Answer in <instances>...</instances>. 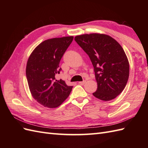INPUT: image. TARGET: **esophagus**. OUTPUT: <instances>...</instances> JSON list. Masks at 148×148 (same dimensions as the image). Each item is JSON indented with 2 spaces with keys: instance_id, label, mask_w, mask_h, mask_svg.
<instances>
[{
  "instance_id": "esophagus-1",
  "label": "esophagus",
  "mask_w": 148,
  "mask_h": 148,
  "mask_svg": "<svg viewBox=\"0 0 148 148\" xmlns=\"http://www.w3.org/2000/svg\"><path fill=\"white\" fill-rule=\"evenodd\" d=\"M85 83H86V81H80V82H79V83L80 84H84Z\"/></svg>"
}]
</instances>
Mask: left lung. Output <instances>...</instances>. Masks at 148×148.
Instances as JSON below:
<instances>
[{
  "instance_id": "left-lung-1",
  "label": "left lung",
  "mask_w": 148,
  "mask_h": 148,
  "mask_svg": "<svg viewBox=\"0 0 148 148\" xmlns=\"http://www.w3.org/2000/svg\"><path fill=\"white\" fill-rule=\"evenodd\" d=\"M74 39L89 56L94 67L97 89L93 96L103 101L115 99L129 77V62L123 49L106 34H83Z\"/></svg>"
}]
</instances>
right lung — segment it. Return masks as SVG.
<instances>
[{
	"mask_svg": "<svg viewBox=\"0 0 148 148\" xmlns=\"http://www.w3.org/2000/svg\"><path fill=\"white\" fill-rule=\"evenodd\" d=\"M73 36L47 39L34 49L28 59L26 76L33 98L40 104L49 108L60 106L70 95L72 86L56 75L62 70L59 64L71 45Z\"/></svg>",
	"mask_w": 148,
	"mask_h": 148,
	"instance_id": "obj_1",
	"label": "right lung"
}]
</instances>
